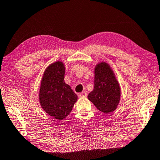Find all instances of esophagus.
<instances>
[{"instance_id": "esophagus-1", "label": "esophagus", "mask_w": 160, "mask_h": 160, "mask_svg": "<svg viewBox=\"0 0 160 160\" xmlns=\"http://www.w3.org/2000/svg\"><path fill=\"white\" fill-rule=\"evenodd\" d=\"M79 96L80 97V98H84V97L87 96V93L85 91H82L81 93H80L79 94Z\"/></svg>"}]
</instances>
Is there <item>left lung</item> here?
<instances>
[{"label": "left lung", "mask_w": 160, "mask_h": 160, "mask_svg": "<svg viewBox=\"0 0 160 160\" xmlns=\"http://www.w3.org/2000/svg\"><path fill=\"white\" fill-rule=\"evenodd\" d=\"M121 96L119 85L108 64L102 62L95 67L94 88L88 99L101 112L109 113L117 108Z\"/></svg>", "instance_id": "left-lung-1"}]
</instances>
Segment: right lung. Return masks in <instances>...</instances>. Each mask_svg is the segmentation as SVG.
I'll use <instances>...</instances> for the list:
<instances>
[{"mask_svg":"<svg viewBox=\"0 0 160 160\" xmlns=\"http://www.w3.org/2000/svg\"><path fill=\"white\" fill-rule=\"evenodd\" d=\"M65 66L61 61L50 65L41 81L39 101L46 113L58 120L65 119L71 111L77 95L65 83Z\"/></svg>","mask_w":160,"mask_h":160,"instance_id":"obj_1","label":"right lung"}]
</instances>
